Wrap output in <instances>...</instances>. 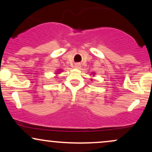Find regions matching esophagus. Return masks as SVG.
I'll use <instances>...</instances> for the list:
<instances>
[{
    "mask_svg": "<svg viewBox=\"0 0 152 152\" xmlns=\"http://www.w3.org/2000/svg\"><path fill=\"white\" fill-rule=\"evenodd\" d=\"M80 67H81V65H80V64H76V65H75V68H76V69H80Z\"/></svg>",
    "mask_w": 152,
    "mask_h": 152,
    "instance_id": "obj_1",
    "label": "esophagus"
}]
</instances>
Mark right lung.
Here are the masks:
<instances>
[{
    "label": "right lung",
    "mask_w": 152,
    "mask_h": 152,
    "mask_svg": "<svg viewBox=\"0 0 152 152\" xmlns=\"http://www.w3.org/2000/svg\"><path fill=\"white\" fill-rule=\"evenodd\" d=\"M59 71H61V70H59Z\"/></svg>",
    "instance_id": "right-lung-1"
}]
</instances>
